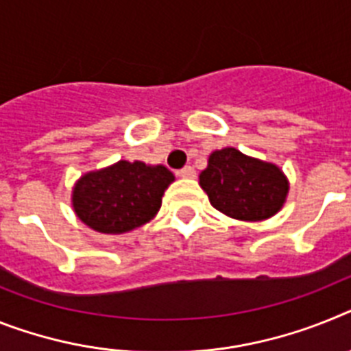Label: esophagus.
<instances>
[{
  "mask_svg": "<svg viewBox=\"0 0 351 351\" xmlns=\"http://www.w3.org/2000/svg\"><path fill=\"white\" fill-rule=\"evenodd\" d=\"M178 176H182V178H194V176H196V171H194L193 166H185L178 171Z\"/></svg>",
  "mask_w": 351,
  "mask_h": 351,
  "instance_id": "1",
  "label": "esophagus"
}]
</instances>
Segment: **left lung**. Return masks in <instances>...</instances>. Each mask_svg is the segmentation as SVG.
<instances>
[{
	"instance_id": "1",
	"label": "left lung",
	"mask_w": 351,
	"mask_h": 351,
	"mask_svg": "<svg viewBox=\"0 0 351 351\" xmlns=\"http://www.w3.org/2000/svg\"><path fill=\"white\" fill-rule=\"evenodd\" d=\"M199 185L212 207L241 221L275 216L289 193V182L280 167L235 148L210 153L207 169L199 173Z\"/></svg>"
}]
</instances>
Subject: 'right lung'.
Listing matches in <instances>:
<instances>
[{
	"mask_svg": "<svg viewBox=\"0 0 351 351\" xmlns=\"http://www.w3.org/2000/svg\"><path fill=\"white\" fill-rule=\"evenodd\" d=\"M175 176L164 166L119 160L85 173L73 187V208L101 234H125L155 217Z\"/></svg>",
	"mask_w": 351,
	"mask_h": 351,
	"instance_id": "1",
	"label": "right lung"
}]
</instances>
